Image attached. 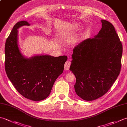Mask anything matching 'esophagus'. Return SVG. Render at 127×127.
<instances>
[{"instance_id": "esophagus-1", "label": "esophagus", "mask_w": 127, "mask_h": 127, "mask_svg": "<svg viewBox=\"0 0 127 127\" xmlns=\"http://www.w3.org/2000/svg\"><path fill=\"white\" fill-rule=\"evenodd\" d=\"M70 65H71V62L69 61H67L65 62V64H64V70L66 71L68 70L70 68Z\"/></svg>"}]
</instances>
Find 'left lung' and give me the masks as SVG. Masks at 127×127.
Segmentation results:
<instances>
[{
  "mask_svg": "<svg viewBox=\"0 0 127 127\" xmlns=\"http://www.w3.org/2000/svg\"><path fill=\"white\" fill-rule=\"evenodd\" d=\"M102 28L94 38H88L73 49L70 70L75 77V92L92 101L106 93L119 75L123 47L115 27L101 20Z\"/></svg>",
  "mask_w": 127,
  "mask_h": 127,
  "instance_id": "left-lung-1",
  "label": "left lung"
}]
</instances>
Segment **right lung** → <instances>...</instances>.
Returning <instances> with one entry per match:
<instances>
[{"label":"right lung","instance_id":"obj_1","mask_svg":"<svg viewBox=\"0 0 127 127\" xmlns=\"http://www.w3.org/2000/svg\"><path fill=\"white\" fill-rule=\"evenodd\" d=\"M29 25L22 21L13 27L5 42V68L8 78L21 95L40 101L50 95L55 81L63 72L68 57L38 55L25 58L18 47L17 29Z\"/></svg>","mask_w":127,"mask_h":127}]
</instances>
